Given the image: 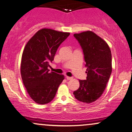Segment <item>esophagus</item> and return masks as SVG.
Returning <instances> with one entry per match:
<instances>
[{
    "mask_svg": "<svg viewBox=\"0 0 132 132\" xmlns=\"http://www.w3.org/2000/svg\"><path fill=\"white\" fill-rule=\"evenodd\" d=\"M66 79H68V80H70V79H73V77H68V76H66Z\"/></svg>",
    "mask_w": 132,
    "mask_h": 132,
    "instance_id": "34e87169",
    "label": "esophagus"
}]
</instances>
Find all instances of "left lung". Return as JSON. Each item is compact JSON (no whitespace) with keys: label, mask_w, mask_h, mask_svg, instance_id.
<instances>
[{"label":"left lung","mask_w":132,"mask_h":132,"mask_svg":"<svg viewBox=\"0 0 132 132\" xmlns=\"http://www.w3.org/2000/svg\"><path fill=\"white\" fill-rule=\"evenodd\" d=\"M80 44L87 68V79L79 80L73 92L79 101L90 103L102 96L112 72V55L108 45L92 31L73 35Z\"/></svg>","instance_id":"8db88e82"}]
</instances>
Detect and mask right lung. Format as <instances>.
Here are the masks:
<instances>
[{
    "mask_svg": "<svg viewBox=\"0 0 132 132\" xmlns=\"http://www.w3.org/2000/svg\"><path fill=\"white\" fill-rule=\"evenodd\" d=\"M70 33L50 29L37 31L24 49L21 63V75L29 95L35 102L44 105L55 97L64 77L49 72L52 62L60 44Z\"/></svg>",
    "mask_w": 132,
    "mask_h": 132,
    "instance_id": "1",
    "label": "right lung"
}]
</instances>
